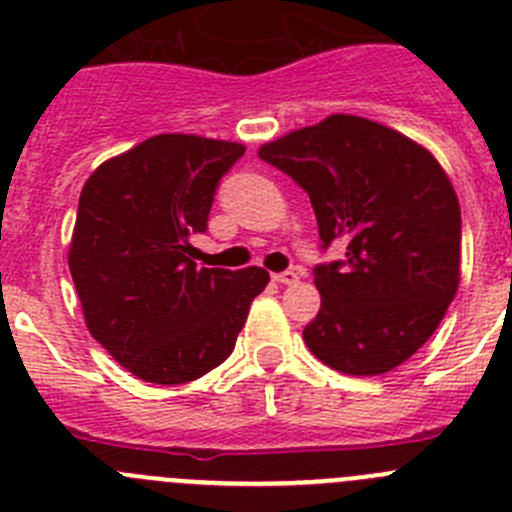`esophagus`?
<instances>
[{
  "mask_svg": "<svg viewBox=\"0 0 512 512\" xmlns=\"http://www.w3.org/2000/svg\"><path fill=\"white\" fill-rule=\"evenodd\" d=\"M271 279H274L276 284H296V281H299V274H296L294 269H286L281 271V274H274Z\"/></svg>",
  "mask_w": 512,
  "mask_h": 512,
  "instance_id": "1",
  "label": "esophagus"
}]
</instances>
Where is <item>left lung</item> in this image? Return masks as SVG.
Returning a JSON list of instances; mask_svg holds the SVG:
<instances>
[{
    "label": "left lung",
    "mask_w": 512,
    "mask_h": 512,
    "mask_svg": "<svg viewBox=\"0 0 512 512\" xmlns=\"http://www.w3.org/2000/svg\"><path fill=\"white\" fill-rule=\"evenodd\" d=\"M259 158L309 193L321 248V309L304 329L316 359L372 377L399 367L432 337L460 284V203L445 170L415 140L357 115L266 143Z\"/></svg>",
    "instance_id": "obj_1"
}]
</instances>
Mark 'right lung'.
<instances>
[{
    "label": "right lung",
    "instance_id": "1",
    "mask_svg": "<svg viewBox=\"0 0 512 512\" xmlns=\"http://www.w3.org/2000/svg\"><path fill=\"white\" fill-rule=\"evenodd\" d=\"M246 148L165 133L105 160L87 178L70 274L92 337L135 377L186 384L226 362L248 306L269 284L259 266L198 269L193 233Z\"/></svg>",
    "mask_w": 512,
    "mask_h": 512
}]
</instances>
